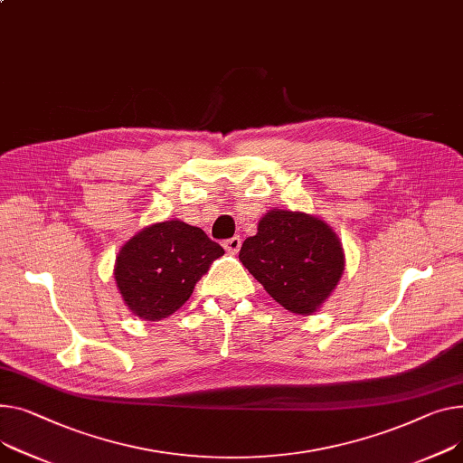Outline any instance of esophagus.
Returning <instances> with one entry per match:
<instances>
[{
  "label": "esophagus",
  "instance_id": "obj_1",
  "mask_svg": "<svg viewBox=\"0 0 463 463\" xmlns=\"http://www.w3.org/2000/svg\"><path fill=\"white\" fill-rule=\"evenodd\" d=\"M223 248H225L227 253L236 255V253L240 251V248H241V238H240V236H232V238L225 240V241H223Z\"/></svg>",
  "mask_w": 463,
  "mask_h": 463
}]
</instances>
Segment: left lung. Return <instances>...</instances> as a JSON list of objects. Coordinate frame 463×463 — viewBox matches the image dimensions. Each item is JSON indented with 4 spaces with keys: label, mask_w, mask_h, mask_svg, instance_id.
<instances>
[{
    "label": "left lung",
    "mask_w": 463,
    "mask_h": 463,
    "mask_svg": "<svg viewBox=\"0 0 463 463\" xmlns=\"http://www.w3.org/2000/svg\"><path fill=\"white\" fill-rule=\"evenodd\" d=\"M241 264L264 290L296 315H313L345 271L343 243L315 215L269 210L241 243Z\"/></svg>",
    "instance_id": "8db88e82"
}]
</instances>
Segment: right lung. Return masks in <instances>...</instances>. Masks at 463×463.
<instances>
[{
    "instance_id": "obj_1",
    "label": "right lung",
    "mask_w": 463,
    "mask_h": 463,
    "mask_svg": "<svg viewBox=\"0 0 463 463\" xmlns=\"http://www.w3.org/2000/svg\"><path fill=\"white\" fill-rule=\"evenodd\" d=\"M223 253L199 227L178 220L154 223L122 245L113 275L128 309L158 322L190 299L197 281Z\"/></svg>"
}]
</instances>
